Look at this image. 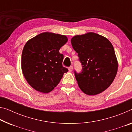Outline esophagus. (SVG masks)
I'll return each instance as SVG.
<instances>
[{"mask_svg": "<svg viewBox=\"0 0 132 132\" xmlns=\"http://www.w3.org/2000/svg\"><path fill=\"white\" fill-rule=\"evenodd\" d=\"M72 70H73V66H70L69 68V71L70 72H72Z\"/></svg>", "mask_w": 132, "mask_h": 132, "instance_id": "obj_1", "label": "esophagus"}]
</instances>
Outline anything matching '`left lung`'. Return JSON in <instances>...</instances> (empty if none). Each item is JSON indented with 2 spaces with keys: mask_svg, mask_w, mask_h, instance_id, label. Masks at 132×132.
Here are the masks:
<instances>
[{
  "mask_svg": "<svg viewBox=\"0 0 132 132\" xmlns=\"http://www.w3.org/2000/svg\"><path fill=\"white\" fill-rule=\"evenodd\" d=\"M82 66L75 76L79 87L87 95L102 93L112 84L118 63L113 46L109 40L97 33L76 35L71 39Z\"/></svg>",
  "mask_w": 132,
  "mask_h": 132,
  "instance_id": "obj_1",
  "label": "left lung"
}]
</instances>
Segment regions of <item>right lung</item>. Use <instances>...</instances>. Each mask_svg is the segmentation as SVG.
I'll list each match as a JSON object with an SVG mask.
<instances>
[{"mask_svg":"<svg viewBox=\"0 0 132 132\" xmlns=\"http://www.w3.org/2000/svg\"><path fill=\"white\" fill-rule=\"evenodd\" d=\"M68 42L64 35L44 32L27 42L22 54L21 65L24 78L40 92H51L68 69L62 65L63 55L59 53Z\"/></svg>","mask_w":132,"mask_h":132,"instance_id":"obj_1","label":"right lung"}]
</instances>
